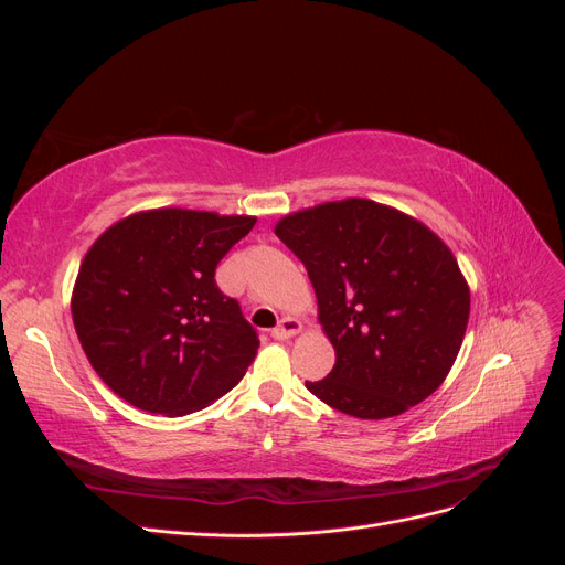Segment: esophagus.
Here are the masks:
<instances>
[{"label": "esophagus", "instance_id": "1", "mask_svg": "<svg viewBox=\"0 0 565 565\" xmlns=\"http://www.w3.org/2000/svg\"><path fill=\"white\" fill-rule=\"evenodd\" d=\"M303 330V322L301 320H297V318H282L280 322H278V328H273V332H270V337L273 339H289V337H295V334H299Z\"/></svg>", "mask_w": 565, "mask_h": 565}]
</instances>
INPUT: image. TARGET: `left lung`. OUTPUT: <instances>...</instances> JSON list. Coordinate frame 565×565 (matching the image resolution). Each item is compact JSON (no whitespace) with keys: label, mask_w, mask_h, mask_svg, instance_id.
<instances>
[{"label":"left lung","mask_w":565,"mask_h":565,"mask_svg":"<svg viewBox=\"0 0 565 565\" xmlns=\"http://www.w3.org/2000/svg\"><path fill=\"white\" fill-rule=\"evenodd\" d=\"M276 235L309 270L334 367L306 382L358 419H388L429 398L467 332L471 295L450 247L388 204L347 198L282 216Z\"/></svg>","instance_id":"obj_1"}]
</instances>
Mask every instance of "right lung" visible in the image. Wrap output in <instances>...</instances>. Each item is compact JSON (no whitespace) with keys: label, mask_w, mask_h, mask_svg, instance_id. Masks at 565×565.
I'll list each match as a JSON object with an SVG mask.
<instances>
[{"label":"right lung","mask_w":565,"mask_h":565,"mask_svg":"<svg viewBox=\"0 0 565 565\" xmlns=\"http://www.w3.org/2000/svg\"><path fill=\"white\" fill-rule=\"evenodd\" d=\"M254 224L249 214L158 207L96 237L71 311L92 367L119 398L181 417L245 377L259 339L214 270Z\"/></svg>","instance_id":"1"}]
</instances>
